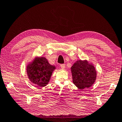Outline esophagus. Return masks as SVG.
<instances>
[{
	"instance_id": "obj_1",
	"label": "esophagus",
	"mask_w": 122,
	"mask_h": 122,
	"mask_svg": "<svg viewBox=\"0 0 122 122\" xmlns=\"http://www.w3.org/2000/svg\"><path fill=\"white\" fill-rule=\"evenodd\" d=\"M60 67L62 69H65L66 66L65 64H61V65H60Z\"/></svg>"
}]
</instances>
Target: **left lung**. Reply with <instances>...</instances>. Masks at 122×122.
Here are the masks:
<instances>
[{"mask_svg": "<svg viewBox=\"0 0 122 122\" xmlns=\"http://www.w3.org/2000/svg\"><path fill=\"white\" fill-rule=\"evenodd\" d=\"M73 82L79 89L89 88L95 82L97 71L92 63L86 60L76 61L71 68Z\"/></svg>", "mask_w": 122, "mask_h": 122, "instance_id": "left-lung-1", "label": "left lung"}]
</instances>
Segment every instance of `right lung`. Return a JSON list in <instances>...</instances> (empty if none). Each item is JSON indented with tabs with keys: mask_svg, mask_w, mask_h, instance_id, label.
<instances>
[{
	"mask_svg": "<svg viewBox=\"0 0 122 122\" xmlns=\"http://www.w3.org/2000/svg\"><path fill=\"white\" fill-rule=\"evenodd\" d=\"M56 67L51 65L44 56H36L26 66V72L30 81L36 85L44 87L48 84Z\"/></svg>",
	"mask_w": 122,
	"mask_h": 122,
	"instance_id": "obj_1",
	"label": "right lung"
}]
</instances>
